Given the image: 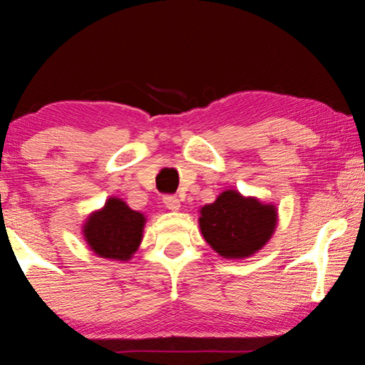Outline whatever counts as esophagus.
<instances>
[{"mask_svg":"<svg viewBox=\"0 0 365 365\" xmlns=\"http://www.w3.org/2000/svg\"><path fill=\"white\" fill-rule=\"evenodd\" d=\"M164 206L171 209V211H179V209H181V202H179V199L176 196H166L164 197Z\"/></svg>","mask_w":365,"mask_h":365,"instance_id":"obj_1","label":"esophagus"}]
</instances>
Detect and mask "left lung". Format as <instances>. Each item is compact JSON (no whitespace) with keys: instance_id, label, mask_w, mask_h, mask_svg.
I'll return each mask as SVG.
<instances>
[{"instance_id":"1","label":"left lung","mask_w":365,"mask_h":365,"mask_svg":"<svg viewBox=\"0 0 365 365\" xmlns=\"http://www.w3.org/2000/svg\"><path fill=\"white\" fill-rule=\"evenodd\" d=\"M277 207L237 189H226L201 207L199 229L206 242L224 259H247L269 242L277 227Z\"/></svg>"}]
</instances>
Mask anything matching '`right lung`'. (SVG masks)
<instances>
[{
  "mask_svg": "<svg viewBox=\"0 0 365 365\" xmlns=\"http://www.w3.org/2000/svg\"><path fill=\"white\" fill-rule=\"evenodd\" d=\"M146 216L134 211L121 197L106 199L101 209L89 214L83 222V237L98 257L131 261L143 241Z\"/></svg>",
  "mask_w": 365,
  "mask_h": 365,
  "instance_id": "obj_1",
  "label": "right lung"
}]
</instances>
